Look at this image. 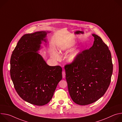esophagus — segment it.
I'll list each match as a JSON object with an SVG mask.
<instances>
[{
	"mask_svg": "<svg viewBox=\"0 0 122 122\" xmlns=\"http://www.w3.org/2000/svg\"><path fill=\"white\" fill-rule=\"evenodd\" d=\"M65 76H66L65 72L64 71H62V77H63V78H65Z\"/></svg>",
	"mask_w": 122,
	"mask_h": 122,
	"instance_id": "esophagus-1",
	"label": "esophagus"
}]
</instances>
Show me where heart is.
<instances>
[{"instance_id":"obj_1","label":"heart","mask_w":122,"mask_h":122,"mask_svg":"<svg viewBox=\"0 0 122 122\" xmlns=\"http://www.w3.org/2000/svg\"><path fill=\"white\" fill-rule=\"evenodd\" d=\"M74 44L75 43L72 41H68L66 42H65L60 46L59 48L60 51L62 53V52L70 51L74 46ZM79 51H76L71 53L70 55H69L67 57V61L70 63L74 62L77 59L78 55H79ZM51 57L56 60H59L60 59V55L57 51H53V53H51Z\"/></svg>"}]
</instances>
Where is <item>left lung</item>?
<instances>
[{
  "label": "left lung",
  "instance_id": "left-lung-1",
  "mask_svg": "<svg viewBox=\"0 0 122 122\" xmlns=\"http://www.w3.org/2000/svg\"><path fill=\"white\" fill-rule=\"evenodd\" d=\"M92 35L95 40L93 46L79 53L74 62L65 66L69 95L80 105L93 103L105 94L113 71L108 46L100 37Z\"/></svg>",
  "mask_w": 122,
  "mask_h": 122
}]
</instances>
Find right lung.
I'll use <instances>...</instances> for the list:
<instances>
[{
    "label": "right lung",
    "instance_id": "obj_1",
    "mask_svg": "<svg viewBox=\"0 0 122 122\" xmlns=\"http://www.w3.org/2000/svg\"><path fill=\"white\" fill-rule=\"evenodd\" d=\"M47 32L25 34L12 51L10 60V77L19 96L37 106L47 104L62 80V68L49 66L37 52Z\"/></svg>",
    "mask_w": 122,
    "mask_h": 122
}]
</instances>
